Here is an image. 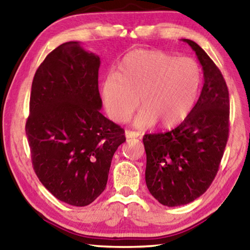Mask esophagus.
I'll return each instance as SVG.
<instances>
[{
    "label": "esophagus",
    "instance_id": "34e87169",
    "mask_svg": "<svg viewBox=\"0 0 250 250\" xmlns=\"http://www.w3.org/2000/svg\"><path fill=\"white\" fill-rule=\"evenodd\" d=\"M141 134L138 131H131V130H126L125 131V138L126 139H132V138H140Z\"/></svg>",
    "mask_w": 250,
    "mask_h": 250
}]
</instances>
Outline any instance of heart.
I'll list each match as a JSON object with an SVG mask.
<instances>
[{"label":"heart","mask_w":250,"mask_h":250,"mask_svg":"<svg viewBox=\"0 0 250 250\" xmlns=\"http://www.w3.org/2000/svg\"><path fill=\"white\" fill-rule=\"evenodd\" d=\"M202 68L191 57H177L154 49L129 53L119 65V74L109 73L101 97L109 117L125 122L137 108V128L179 125L192 111L202 84ZM139 100H137V98Z\"/></svg>","instance_id":"1"}]
</instances>
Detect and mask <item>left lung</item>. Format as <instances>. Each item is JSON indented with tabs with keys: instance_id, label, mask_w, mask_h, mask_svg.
I'll return each mask as SVG.
<instances>
[{
	"instance_id": "1",
	"label": "left lung",
	"mask_w": 250,
	"mask_h": 250,
	"mask_svg": "<svg viewBox=\"0 0 250 250\" xmlns=\"http://www.w3.org/2000/svg\"><path fill=\"white\" fill-rule=\"evenodd\" d=\"M182 41L202 66L200 98L175 129L143 137L146 186L168 207L188 204L206 192L217 174L229 132V97L221 70L195 42Z\"/></svg>"
}]
</instances>
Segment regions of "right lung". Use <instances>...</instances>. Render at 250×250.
<instances>
[{
    "instance_id": "right-lung-1",
    "label": "right lung",
    "mask_w": 250,
    "mask_h": 250,
    "mask_svg": "<svg viewBox=\"0 0 250 250\" xmlns=\"http://www.w3.org/2000/svg\"><path fill=\"white\" fill-rule=\"evenodd\" d=\"M98 55L80 42L49 53L34 76L26 135L37 177L59 201L94 202L107 185L125 131L100 109Z\"/></svg>"
}]
</instances>
